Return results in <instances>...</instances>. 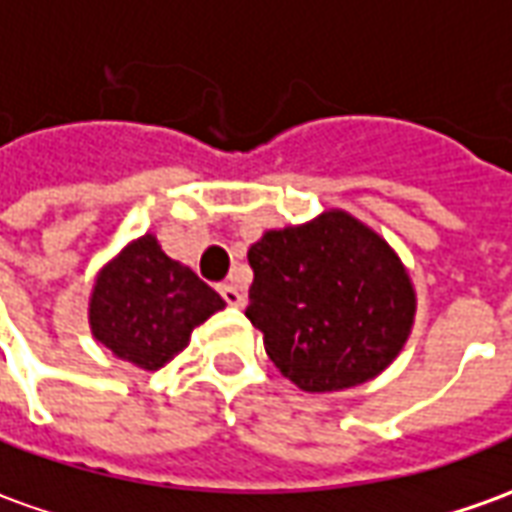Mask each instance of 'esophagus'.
I'll list each match as a JSON object with an SVG mask.
<instances>
[{
  "mask_svg": "<svg viewBox=\"0 0 512 512\" xmlns=\"http://www.w3.org/2000/svg\"><path fill=\"white\" fill-rule=\"evenodd\" d=\"M220 295L225 298V303H231V306H242V303H245V292H242V287H239L236 281H225L220 287Z\"/></svg>",
  "mask_w": 512,
  "mask_h": 512,
  "instance_id": "1",
  "label": "esophagus"
}]
</instances>
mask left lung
<instances>
[{
	"label": "left lung",
	"instance_id": "8db88e82",
	"mask_svg": "<svg viewBox=\"0 0 512 512\" xmlns=\"http://www.w3.org/2000/svg\"><path fill=\"white\" fill-rule=\"evenodd\" d=\"M248 262L245 315L273 365L306 393L368 382L410 337L415 292L404 264L345 211L267 231Z\"/></svg>",
	"mask_w": 512,
	"mask_h": 512
}]
</instances>
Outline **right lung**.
<instances>
[{
    "instance_id": "1",
    "label": "right lung",
    "mask_w": 512,
    "mask_h": 512,
    "mask_svg": "<svg viewBox=\"0 0 512 512\" xmlns=\"http://www.w3.org/2000/svg\"><path fill=\"white\" fill-rule=\"evenodd\" d=\"M225 301L206 281L172 262L158 239L144 234L108 264L94 284L88 323L116 357L158 370L186 348L189 334Z\"/></svg>"
}]
</instances>
